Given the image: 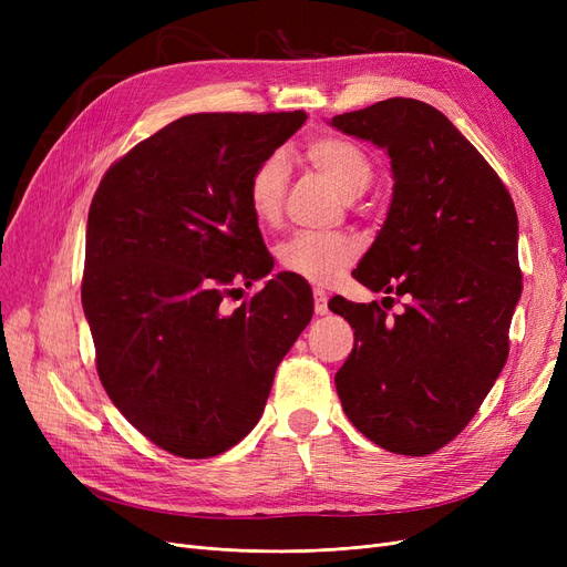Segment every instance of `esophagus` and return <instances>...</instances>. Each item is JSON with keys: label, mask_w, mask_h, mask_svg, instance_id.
Listing matches in <instances>:
<instances>
[{"label": "esophagus", "mask_w": 567, "mask_h": 567, "mask_svg": "<svg viewBox=\"0 0 567 567\" xmlns=\"http://www.w3.org/2000/svg\"><path fill=\"white\" fill-rule=\"evenodd\" d=\"M315 312L317 315L329 312V296H326L323 288H315Z\"/></svg>", "instance_id": "34e87169"}]
</instances>
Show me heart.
<instances>
[{"mask_svg":"<svg viewBox=\"0 0 567 567\" xmlns=\"http://www.w3.org/2000/svg\"><path fill=\"white\" fill-rule=\"evenodd\" d=\"M305 158L346 198L362 196L373 177L367 153L346 136L323 134L305 144ZM288 186V161L284 153L269 156L252 169L248 203L260 225H277ZM359 241L348 234H296L279 248V265L310 284H331L359 257Z\"/></svg>","mask_w":567,"mask_h":567,"instance_id":"1","label":"heart"}]
</instances>
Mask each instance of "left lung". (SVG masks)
<instances>
[{"label": "left lung", "mask_w": 567, "mask_h": 567, "mask_svg": "<svg viewBox=\"0 0 567 567\" xmlns=\"http://www.w3.org/2000/svg\"><path fill=\"white\" fill-rule=\"evenodd\" d=\"M329 125L388 153L390 208L354 279L388 293L383 305L404 298L392 317L375 300H331L354 329L338 398L379 447L433 454L468 425L506 364L523 293L518 215L489 163L431 104L394 96Z\"/></svg>", "instance_id": "8db88e82"}]
</instances>
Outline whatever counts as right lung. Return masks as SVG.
Returning <instances> with one entry per match:
<instances>
[{
    "instance_id": "right-lung-1",
    "label": "right lung",
    "mask_w": 567,
    "mask_h": 567,
    "mask_svg": "<svg viewBox=\"0 0 567 567\" xmlns=\"http://www.w3.org/2000/svg\"><path fill=\"white\" fill-rule=\"evenodd\" d=\"M307 113H194L136 144L87 217L82 307L109 398L184 458L227 452L260 421L274 373L312 319V288L274 269L248 179ZM241 290V288H238Z\"/></svg>"
}]
</instances>
